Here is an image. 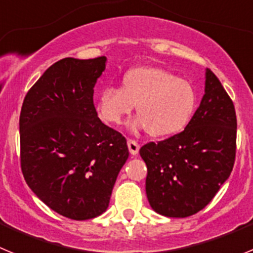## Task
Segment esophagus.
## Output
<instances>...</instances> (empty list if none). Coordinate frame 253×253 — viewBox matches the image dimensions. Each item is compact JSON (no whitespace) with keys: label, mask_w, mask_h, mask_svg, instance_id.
Segmentation results:
<instances>
[{"label":"esophagus","mask_w":253,"mask_h":253,"mask_svg":"<svg viewBox=\"0 0 253 253\" xmlns=\"http://www.w3.org/2000/svg\"><path fill=\"white\" fill-rule=\"evenodd\" d=\"M128 148L130 154L135 156V154H138V152H139V144H138L137 140L128 139Z\"/></svg>","instance_id":"1"}]
</instances>
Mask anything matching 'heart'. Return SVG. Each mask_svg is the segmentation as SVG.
Here are the masks:
<instances>
[{"label":"heart","instance_id":"1","mask_svg":"<svg viewBox=\"0 0 253 253\" xmlns=\"http://www.w3.org/2000/svg\"><path fill=\"white\" fill-rule=\"evenodd\" d=\"M137 105L139 115L131 128L148 130L154 138H169L190 124L198 106L195 88L184 78L151 66L129 69L122 88L107 86L100 91L96 109L106 124L119 125Z\"/></svg>","mask_w":253,"mask_h":253}]
</instances>
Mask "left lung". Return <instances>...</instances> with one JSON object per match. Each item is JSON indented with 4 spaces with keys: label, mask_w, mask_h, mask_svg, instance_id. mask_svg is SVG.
Listing matches in <instances>:
<instances>
[{
    "label": "left lung",
    "mask_w": 253,
    "mask_h": 253,
    "mask_svg": "<svg viewBox=\"0 0 253 253\" xmlns=\"http://www.w3.org/2000/svg\"><path fill=\"white\" fill-rule=\"evenodd\" d=\"M237 118L233 101L210 69L205 93L184 131L147 143L146 193L152 209L186 218L204 209L225 182L236 158Z\"/></svg>",
    "instance_id": "left-lung-1"
}]
</instances>
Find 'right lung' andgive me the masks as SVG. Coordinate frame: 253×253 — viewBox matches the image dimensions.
Segmentation results:
<instances>
[{
    "label": "right lung",
    "mask_w": 253,
    "mask_h": 253,
    "mask_svg": "<svg viewBox=\"0 0 253 253\" xmlns=\"http://www.w3.org/2000/svg\"><path fill=\"white\" fill-rule=\"evenodd\" d=\"M106 57L64 58L35 82L20 113V161L26 184L51 210L75 220L109 207L126 139L99 119L93 87Z\"/></svg>",
    "instance_id": "1"
}]
</instances>
